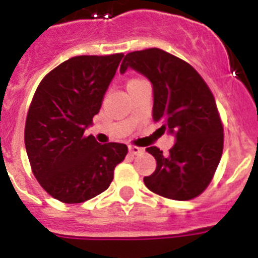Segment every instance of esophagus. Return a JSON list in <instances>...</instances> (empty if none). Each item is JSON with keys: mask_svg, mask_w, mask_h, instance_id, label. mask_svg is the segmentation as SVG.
Masks as SVG:
<instances>
[{"mask_svg": "<svg viewBox=\"0 0 258 258\" xmlns=\"http://www.w3.org/2000/svg\"><path fill=\"white\" fill-rule=\"evenodd\" d=\"M128 151L131 155H140V153L144 152V149L140 148V147H136V146H130Z\"/></svg>", "mask_w": 258, "mask_h": 258, "instance_id": "34e87169", "label": "esophagus"}]
</instances>
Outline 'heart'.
<instances>
[{
  "mask_svg": "<svg viewBox=\"0 0 258 258\" xmlns=\"http://www.w3.org/2000/svg\"><path fill=\"white\" fill-rule=\"evenodd\" d=\"M138 81H140V80H138V79H135V80H131V81H130L128 84H134V82H138Z\"/></svg>",
  "mask_w": 258,
  "mask_h": 258,
  "instance_id": "heart-1",
  "label": "heart"
}]
</instances>
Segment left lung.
<instances>
[{"label":"left lung","instance_id":"1","mask_svg":"<svg viewBox=\"0 0 258 258\" xmlns=\"http://www.w3.org/2000/svg\"><path fill=\"white\" fill-rule=\"evenodd\" d=\"M128 68L151 81L153 120L176 136L168 155L157 147L146 149L157 166L144 183L165 198H196L211 182L223 153V124L213 93L189 62L160 48L127 53L120 73Z\"/></svg>","mask_w":258,"mask_h":258}]
</instances>
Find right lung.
<instances>
[{"instance_id": "1", "label": "right lung", "mask_w": 258, "mask_h": 258, "mask_svg": "<svg viewBox=\"0 0 258 258\" xmlns=\"http://www.w3.org/2000/svg\"><path fill=\"white\" fill-rule=\"evenodd\" d=\"M122 57L76 56L45 75L34 94L26 119V152L38 182L60 202L81 203L105 191L128 152L125 144H99L84 135Z\"/></svg>"}]
</instances>
